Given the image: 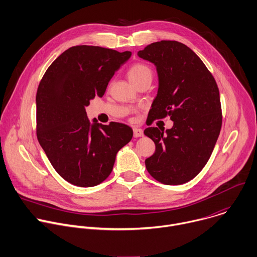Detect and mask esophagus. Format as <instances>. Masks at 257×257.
Listing matches in <instances>:
<instances>
[{
	"label": "esophagus",
	"instance_id": "obj_1",
	"mask_svg": "<svg viewBox=\"0 0 257 257\" xmlns=\"http://www.w3.org/2000/svg\"><path fill=\"white\" fill-rule=\"evenodd\" d=\"M133 135H134V137H141V136H143V130L141 128L134 127L133 128Z\"/></svg>",
	"mask_w": 257,
	"mask_h": 257
}]
</instances>
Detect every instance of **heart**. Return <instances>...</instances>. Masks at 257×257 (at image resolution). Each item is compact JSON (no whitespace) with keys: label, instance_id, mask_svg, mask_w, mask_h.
<instances>
[{"label":"heart","instance_id":"1","mask_svg":"<svg viewBox=\"0 0 257 257\" xmlns=\"http://www.w3.org/2000/svg\"><path fill=\"white\" fill-rule=\"evenodd\" d=\"M128 77L133 84L137 85L144 80L152 79V69L144 62H136L128 69Z\"/></svg>","mask_w":257,"mask_h":257}]
</instances>
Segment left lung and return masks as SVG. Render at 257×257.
<instances>
[{"mask_svg": "<svg viewBox=\"0 0 257 257\" xmlns=\"http://www.w3.org/2000/svg\"><path fill=\"white\" fill-rule=\"evenodd\" d=\"M138 55L156 65L159 89L148 113L151 125L166 116L174 121L164 133L148 127L154 153L145 159L150 176L164 185L190 182L207 164L222 127V108L217 82L187 45L161 40L147 45Z\"/></svg>", "mask_w": 257, "mask_h": 257, "instance_id": "obj_1", "label": "left lung"}]
</instances>
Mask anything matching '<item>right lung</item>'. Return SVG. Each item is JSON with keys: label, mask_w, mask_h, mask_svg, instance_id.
I'll return each instance as SVG.
<instances>
[{"label": "right lung", "mask_w": 257, "mask_h": 257, "mask_svg": "<svg viewBox=\"0 0 257 257\" xmlns=\"http://www.w3.org/2000/svg\"><path fill=\"white\" fill-rule=\"evenodd\" d=\"M100 46L66 49L47 68L36 93V135L56 173L81 188L111 174L117 152L133 136L122 123L91 126L85 107L102 98L115 71L131 56Z\"/></svg>", "instance_id": "right-lung-1"}]
</instances>
